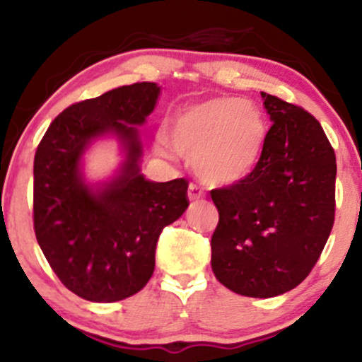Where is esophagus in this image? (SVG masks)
Masks as SVG:
<instances>
[{"mask_svg": "<svg viewBox=\"0 0 362 362\" xmlns=\"http://www.w3.org/2000/svg\"><path fill=\"white\" fill-rule=\"evenodd\" d=\"M204 195H206V190L202 189L201 185L190 182V185H189V199H190V201H197V199H202Z\"/></svg>", "mask_w": 362, "mask_h": 362, "instance_id": "obj_1", "label": "esophagus"}]
</instances>
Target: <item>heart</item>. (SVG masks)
<instances>
[{
	"label": "heart",
	"mask_w": 362,
	"mask_h": 362,
	"mask_svg": "<svg viewBox=\"0 0 362 362\" xmlns=\"http://www.w3.org/2000/svg\"><path fill=\"white\" fill-rule=\"evenodd\" d=\"M168 139L177 153L192 160L202 180L230 185L259 165L267 141V120L250 100L214 97L173 115ZM158 151L168 155L167 141H158Z\"/></svg>",
	"instance_id": "b5f03b06"
}]
</instances>
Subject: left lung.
<instances>
[{
    "label": "left lung",
    "instance_id": "1",
    "mask_svg": "<svg viewBox=\"0 0 362 362\" xmlns=\"http://www.w3.org/2000/svg\"><path fill=\"white\" fill-rule=\"evenodd\" d=\"M271 115L264 153L248 177L211 190L216 279L250 298L279 296L308 277L335 219L337 163L310 112L264 93Z\"/></svg>",
    "mask_w": 362,
    "mask_h": 362
}]
</instances>
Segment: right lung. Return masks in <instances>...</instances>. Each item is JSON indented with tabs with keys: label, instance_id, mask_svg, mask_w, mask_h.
Here are the masks:
<instances>
[{
	"label": "right lung",
	"instance_id": "obj_1",
	"mask_svg": "<svg viewBox=\"0 0 362 362\" xmlns=\"http://www.w3.org/2000/svg\"><path fill=\"white\" fill-rule=\"evenodd\" d=\"M160 86L134 83L73 103L52 120L34 160V230L59 281L83 300L112 303L141 291L155 271L165 226L189 206L185 178L149 182L139 173L138 127ZM114 132L128 149L121 175L95 193L79 173L91 139Z\"/></svg>",
	"mask_w": 362,
	"mask_h": 362
}]
</instances>
